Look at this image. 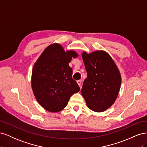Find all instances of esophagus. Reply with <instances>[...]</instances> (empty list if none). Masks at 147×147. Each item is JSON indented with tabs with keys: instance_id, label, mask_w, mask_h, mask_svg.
Returning a JSON list of instances; mask_svg holds the SVG:
<instances>
[{
	"instance_id": "1",
	"label": "esophagus",
	"mask_w": 147,
	"mask_h": 147,
	"mask_svg": "<svg viewBox=\"0 0 147 147\" xmlns=\"http://www.w3.org/2000/svg\"><path fill=\"white\" fill-rule=\"evenodd\" d=\"M81 83H82V82H81V80H78V81H77V84H78V86L80 87L81 86ZM81 88V87H80Z\"/></svg>"
}]
</instances>
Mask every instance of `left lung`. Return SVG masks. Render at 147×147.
<instances>
[{"label":"left lung","instance_id":"8db88e82","mask_svg":"<svg viewBox=\"0 0 147 147\" xmlns=\"http://www.w3.org/2000/svg\"><path fill=\"white\" fill-rule=\"evenodd\" d=\"M87 72L81 90L88 107L102 112L116 100L121 84V77L114 61L107 53L99 50L82 53Z\"/></svg>","mask_w":147,"mask_h":147}]
</instances>
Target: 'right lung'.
I'll list each match as a JSON object with an SVG mask.
<instances>
[{"label":"right lung","mask_w":147,"mask_h":147,"mask_svg":"<svg viewBox=\"0 0 147 147\" xmlns=\"http://www.w3.org/2000/svg\"><path fill=\"white\" fill-rule=\"evenodd\" d=\"M78 54L65 51L59 43L47 47L34 65L31 84L34 96L43 109L58 112L68 104L70 97L80 91L72 79V69L69 63Z\"/></svg>","instance_id":"obj_1"}]
</instances>
